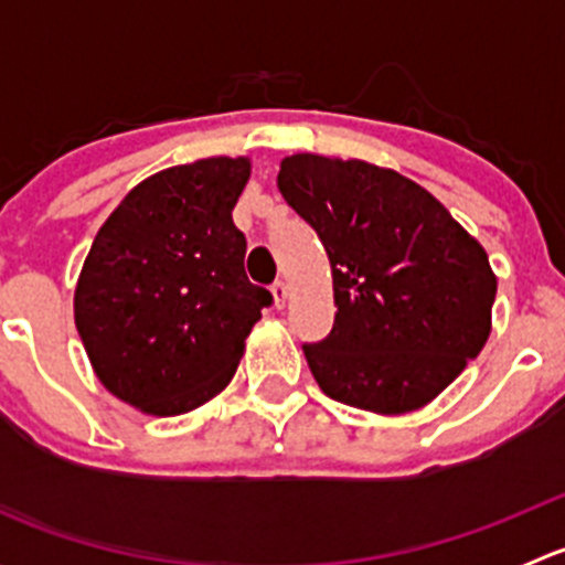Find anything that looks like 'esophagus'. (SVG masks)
I'll use <instances>...</instances> for the list:
<instances>
[{
    "instance_id": "esophagus-1",
    "label": "esophagus",
    "mask_w": 565,
    "mask_h": 565,
    "mask_svg": "<svg viewBox=\"0 0 565 565\" xmlns=\"http://www.w3.org/2000/svg\"><path fill=\"white\" fill-rule=\"evenodd\" d=\"M270 292H273V298H276L278 309H284V303H287V295H289V284L284 281V278H276L270 287Z\"/></svg>"
}]
</instances>
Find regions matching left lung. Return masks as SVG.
I'll list each match as a JSON object with an SVG mask.
<instances>
[{
    "label": "left lung",
    "instance_id": "8db88e82",
    "mask_svg": "<svg viewBox=\"0 0 565 565\" xmlns=\"http://www.w3.org/2000/svg\"><path fill=\"white\" fill-rule=\"evenodd\" d=\"M278 191L333 270V328L303 344L319 388L383 415L424 407L487 344V250L418 182L372 163L289 156Z\"/></svg>",
    "mask_w": 565,
    "mask_h": 565
}]
</instances>
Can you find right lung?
I'll use <instances>...</instances> for the list:
<instances>
[{
  "instance_id": "add662e5",
  "label": "right lung",
  "mask_w": 565,
  "mask_h": 565,
  "mask_svg": "<svg viewBox=\"0 0 565 565\" xmlns=\"http://www.w3.org/2000/svg\"><path fill=\"white\" fill-rule=\"evenodd\" d=\"M246 158L147 177L100 226L76 287V328L100 383L150 415L224 391L273 295L246 276L232 221Z\"/></svg>"
}]
</instances>
